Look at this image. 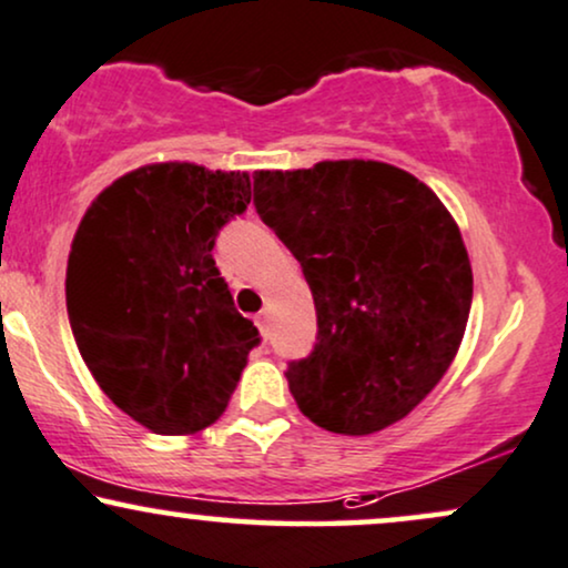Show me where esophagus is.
I'll list each match as a JSON object with an SVG mask.
<instances>
[{"mask_svg":"<svg viewBox=\"0 0 568 568\" xmlns=\"http://www.w3.org/2000/svg\"><path fill=\"white\" fill-rule=\"evenodd\" d=\"M256 325H258V331H262V336H266V333H270V314L258 312L256 314Z\"/></svg>","mask_w":568,"mask_h":568,"instance_id":"obj_1","label":"esophagus"}]
</instances>
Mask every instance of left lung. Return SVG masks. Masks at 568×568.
<instances>
[{
	"label": "left lung",
	"instance_id": "obj_1",
	"mask_svg": "<svg viewBox=\"0 0 568 568\" xmlns=\"http://www.w3.org/2000/svg\"><path fill=\"white\" fill-rule=\"evenodd\" d=\"M254 206L317 310V344L285 371L298 409L346 436L405 418L466 333L474 275L455 219L432 187L378 161L256 172Z\"/></svg>",
	"mask_w": 568,
	"mask_h": 568
}]
</instances>
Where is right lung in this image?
<instances>
[{"instance_id":"add662e5","label":"right lung","mask_w":568,"mask_h":568,"mask_svg":"<svg viewBox=\"0 0 568 568\" xmlns=\"http://www.w3.org/2000/svg\"><path fill=\"white\" fill-rule=\"evenodd\" d=\"M248 203V174L153 163L81 219L65 272L73 338L102 392L150 432L211 426L262 341L211 254Z\"/></svg>"}]
</instances>
